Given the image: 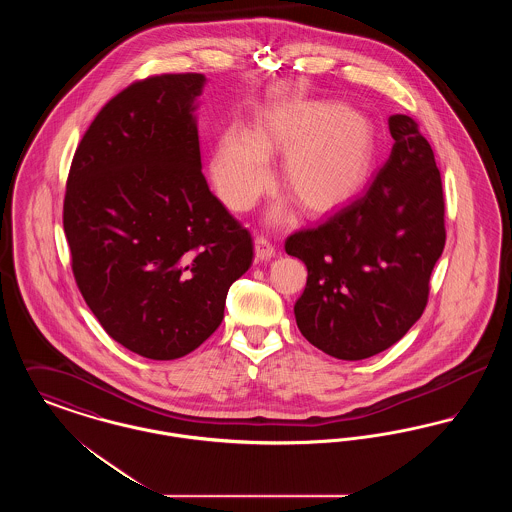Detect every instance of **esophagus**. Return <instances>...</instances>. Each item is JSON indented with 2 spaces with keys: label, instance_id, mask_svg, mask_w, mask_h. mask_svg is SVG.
<instances>
[{
  "label": "esophagus",
  "instance_id": "1",
  "mask_svg": "<svg viewBox=\"0 0 512 512\" xmlns=\"http://www.w3.org/2000/svg\"><path fill=\"white\" fill-rule=\"evenodd\" d=\"M274 253H276V249L268 238H265V236L255 238V255H257L259 261H270L274 257Z\"/></svg>",
  "mask_w": 512,
  "mask_h": 512
}]
</instances>
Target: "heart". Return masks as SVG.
Returning a JSON list of instances; mask_svg holds the SVG:
<instances>
[{
	"instance_id": "b5f03b06",
	"label": "heart",
	"mask_w": 512,
	"mask_h": 512,
	"mask_svg": "<svg viewBox=\"0 0 512 512\" xmlns=\"http://www.w3.org/2000/svg\"><path fill=\"white\" fill-rule=\"evenodd\" d=\"M268 153H286L282 184L311 213H326L363 190L376 163L372 121L341 103L309 99L268 107L253 132L228 126L211 157L220 199L236 211L255 203L270 182ZM282 207L272 219H282Z\"/></svg>"
}]
</instances>
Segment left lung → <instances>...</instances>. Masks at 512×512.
I'll return each instance as SVG.
<instances>
[{
	"label": "left lung",
	"instance_id": "1",
	"mask_svg": "<svg viewBox=\"0 0 512 512\" xmlns=\"http://www.w3.org/2000/svg\"><path fill=\"white\" fill-rule=\"evenodd\" d=\"M388 161L365 192L286 240L307 267L299 332L341 361L386 351L420 318L445 245L434 151L407 115H391Z\"/></svg>",
	"mask_w": 512,
	"mask_h": 512
}]
</instances>
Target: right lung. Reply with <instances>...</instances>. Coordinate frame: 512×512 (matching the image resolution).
I'll use <instances>...</instances> for the list:
<instances>
[{
  "instance_id": "add662e5",
  "label": "right lung",
  "mask_w": 512,
  "mask_h": 512,
  "mask_svg": "<svg viewBox=\"0 0 512 512\" xmlns=\"http://www.w3.org/2000/svg\"><path fill=\"white\" fill-rule=\"evenodd\" d=\"M205 74H161L111 99L74 153L63 207L76 284L103 330L153 361L192 353L253 259L209 190L197 136Z\"/></svg>"
}]
</instances>
